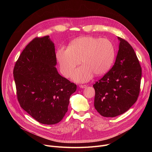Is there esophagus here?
Masks as SVG:
<instances>
[{
	"label": "esophagus",
	"mask_w": 152,
	"mask_h": 152,
	"mask_svg": "<svg viewBox=\"0 0 152 152\" xmlns=\"http://www.w3.org/2000/svg\"><path fill=\"white\" fill-rule=\"evenodd\" d=\"M86 86H87V85H79V87L82 88H85L86 87Z\"/></svg>",
	"instance_id": "esophagus-1"
}]
</instances>
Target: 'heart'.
I'll return each instance as SVG.
<instances>
[{
	"instance_id": "b5f03b06",
	"label": "heart",
	"mask_w": 152,
	"mask_h": 152,
	"mask_svg": "<svg viewBox=\"0 0 152 152\" xmlns=\"http://www.w3.org/2000/svg\"><path fill=\"white\" fill-rule=\"evenodd\" d=\"M115 56L114 45L107 38L85 36L73 40L68 49L59 48L56 57L62 74L69 77L80 64L83 66L76 69L73 79L80 82L91 79L93 75L102 76L111 69Z\"/></svg>"
}]
</instances>
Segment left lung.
Masks as SVG:
<instances>
[{"mask_svg": "<svg viewBox=\"0 0 152 152\" xmlns=\"http://www.w3.org/2000/svg\"><path fill=\"white\" fill-rule=\"evenodd\" d=\"M119 50L113 67L96 82L94 107L103 117H114L126 112L137 100L142 70L129 43L118 37Z\"/></svg>", "mask_w": 152, "mask_h": 152, "instance_id": "1", "label": "left lung"}]
</instances>
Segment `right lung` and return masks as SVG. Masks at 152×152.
<instances>
[{
  "label": "right lung",
  "mask_w": 152,
  "mask_h": 152,
  "mask_svg": "<svg viewBox=\"0 0 152 152\" xmlns=\"http://www.w3.org/2000/svg\"><path fill=\"white\" fill-rule=\"evenodd\" d=\"M55 46L49 36L35 37L15 64L13 74L17 97L21 108L40 123L55 124L68 111L76 85L62 76L55 67Z\"/></svg>",
  "instance_id": "1"
}]
</instances>
